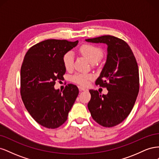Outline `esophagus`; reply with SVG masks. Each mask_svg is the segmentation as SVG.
<instances>
[{
	"label": "esophagus",
	"mask_w": 159,
	"mask_h": 159,
	"mask_svg": "<svg viewBox=\"0 0 159 159\" xmlns=\"http://www.w3.org/2000/svg\"><path fill=\"white\" fill-rule=\"evenodd\" d=\"M78 88H79V89H80V91H88V89H86V88H85L81 87V86H79Z\"/></svg>",
	"instance_id": "34e87169"
}]
</instances>
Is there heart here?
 <instances>
[{
  "label": "heart",
  "mask_w": 159,
  "mask_h": 159,
  "mask_svg": "<svg viewBox=\"0 0 159 159\" xmlns=\"http://www.w3.org/2000/svg\"><path fill=\"white\" fill-rule=\"evenodd\" d=\"M80 52L84 57L87 58L90 63L95 64L102 58L103 53L102 50L99 47L94 45L85 44L81 46ZM62 62L64 68L67 70H70L73 68L74 65V54L71 51L67 52L62 57ZM92 78L90 74H76L71 78L73 82L80 85L85 86L89 83V81Z\"/></svg>",
  "instance_id": "obj_1"
}]
</instances>
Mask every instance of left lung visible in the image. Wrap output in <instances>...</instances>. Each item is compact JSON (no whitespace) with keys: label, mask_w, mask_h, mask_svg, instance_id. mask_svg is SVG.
<instances>
[{"label":"left lung","mask_w":159,"mask_h":159,"mask_svg":"<svg viewBox=\"0 0 159 159\" xmlns=\"http://www.w3.org/2000/svg\"><path fill=\"white\" fill-rule=\"evenodd\" d=\"M85 41L107 45V60L95 81L108 90L100 95L90 89L88 107L92 118L98 124L111 127L121 123L131 113L139 91V74L137 61L131 48L117 37L105 35Z\"/></svg>","instance_id":"1"}]
</instances>
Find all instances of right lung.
<instances>
[{"instance_id": "add662e5", "label": "right lung", "mask_w": 159, "mask_h": 159, "mask_svg": "<svg viewBox=\"0 0 159 159\" xmlns=\"http://www.w3.org/2000/svg\"><path fill=\"white\" fill-rule=\"evenodd\" d=\"M78 44V40L50 39L28 50L20 70V94L32 118L42 126L56 129L64 124L79 93L74 84L63 91L55 89L56 81L66 73L62 57Z\"/></svg>"}]
</instances>
